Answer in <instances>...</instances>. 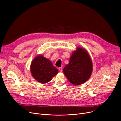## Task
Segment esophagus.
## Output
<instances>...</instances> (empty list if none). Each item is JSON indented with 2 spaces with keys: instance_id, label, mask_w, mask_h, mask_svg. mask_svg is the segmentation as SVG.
I'll list each match as a JSON object with an SVG mask.
<instances>
[{
  "instance_id": "obj_1",
  "label": "esophagus",
  "mask_w": 121,
  "mask_h": 121,
  "mask_svg": "<svg viewBox=\"0 0 121 121\" xmlns=\"http://www.w3.org/2000/svg\"><path fill=\"white\" fill-rule=\"evenodd\" d=\"M58 69H59V71L60 72H62V71H63V68H62V67H59V68H58Z\"/></svg>"
}]
</instances>
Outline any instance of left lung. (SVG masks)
<instances>
[{"mask_svg": "<svg viewBox=\"0 0 121 121\" xmlns=\"http://www.w3.org/2000/svg\"><path fill=\"white\" fill-rule=\"evenodd\" d=\"M92 70V62L88 52L78 47L72 53L69 64L64 67L63 72L69 81L76 86L87 81Z\"/></svg>", "mask_w": 121, "mask_h": 121, "instance_id": "8db88e82", "label": "left lung"}]
</instances>
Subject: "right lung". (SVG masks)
I'll return each instance as SVG.
<instances>
[{"label": "right lung", "instance_id": "add662e5", "mask_svg": "<svg viewBox=\"0 0 121 121\" xmlns=\"http://www.w3.org/2000/svg\"><path fill=\"white\" fill-rule=\"evenodd\" d=\"M30 71L32 77L41 83H46L58 73L52 63L42 55L37 56L32 61Z\"/></svg>", "mask_w": 121, "mask_h": 121}]
</instances>
